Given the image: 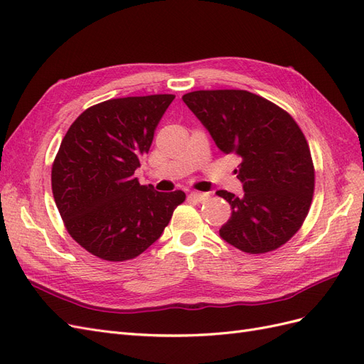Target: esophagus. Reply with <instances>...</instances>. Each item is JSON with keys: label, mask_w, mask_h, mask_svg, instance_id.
Listing matches in <instances>:
<instances>
[{"label": "esophagus", "mask_w": 364, "mask_h": 364, "mask_svg": "<svg viewBox=\"0 0 364 364\" xmlns=\"http://www.w3.org/2000/svg\"><path fill=\"white\" fill-rule=\"evenodd\" d=\"M190 199L197 200V202H206L209 199V193H190Z\"/></svg>", "instance_id": "34e87169"}]
</instances>
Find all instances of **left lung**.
I'll return each mask as SVG.
<instances>
[{
  "mask_svg": "<svg viewBox=\"0 0 364 364\" xmlns=\"http://www.w3.org/2000/svg\"><path fill=\"white\" fill-rule=\"evenodd\" d=\"M225 155L240 158L243 196L217 191L232 214L220 237L250 255L277 250L301 229L314 193V165L293 117L243 90L193 91L182 97Z\"/></svg>",
  "mask_w": 364,
  "mask_h": 364,
  "instance_id": "obj_1",
  "label": "left lung"
}]
</instances>
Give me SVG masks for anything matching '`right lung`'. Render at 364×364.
Listing matches in <instances>:
<instances>
[{
    "label": "right lung",
    "mask_w": 364,
    "mask_h": 364,
    "mask_svg": "<svg viewBox=\"0 0 364 364\" xmlns=\"http://www.w3.org/2000/svg\"><path fill=\"white\" fill-rule=\"evenodd\" d=\"M173 94L111 98L87 107L63 136L51 168L68 234L105 261L134 259L164 232L185 193H158L135 170Z\"/></svg>",
    "instance_id": "right-lung-1"
}]
</instances>
